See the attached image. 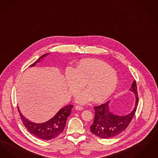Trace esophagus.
<instances>
[{
    "label": "esophagus",
    "instance_id": "34e87169",
    "mask_svg": "<svg viewBox=\"0 0 158 158\" xmlns=\"http://www.w3.org/2000/svg\"><path fill=\"white\" fill-rule=\"evenodd\" d=\"M75 109L77 110H82L83 109V107L80 106H76Z\"/></svg>",
    "mask_w": 158,
    "mask_h": 158
}]
</instances>
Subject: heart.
<instances>
[{"instance_id": "b5f03b06", "label": "heart", "mask_w": 158, "mask_h": 158, "mask_svg": "<svg viewBox=\"0 0 158 158\" xmlns=\"http://www.w3.org/2000/svg\"><path fill=\"white\" fill-rule=\"evenodd\" d=\"M65 81L72 95L85 84L86 89L76 96V102L81 104L92 100L94 102L105 100L114 93L118 84L114 70L106 63L97 60H83L77 63L75 68H67Z\"/></svg>"}]
</instances>
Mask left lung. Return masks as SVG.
<instances>
[{"label": "left lung", "instance_id": "1", "mask_svg": "<svg viewBox=\"0 0 158 158\" xmlns=\"http://www.w3.org/2000/svg\"><path fill=\"white\" fill-rule=\"evenodd\" d=\"M130 90L135 94L136 103L133 111L126 116L114 115L109 107L110 101L94 107L95 116L93 123L90 126L92 133L103 139H109L116 136L126 130L135 114L139 102L135 80L132 83Z\"/></svg>", "mask_w": 158, "mask_h": 158}]
</instances>
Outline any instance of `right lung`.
Masks as SVG:
<instances>
[{"mask_svg": "<svg viewBox=\"0 0 158 158\" xmlns=\"http://www.w3.org/2000/svg\"><path fill=\"white\" fill-rule=\"evenodd\" d=\"M47 54L42 55L29 67H34L36 63L40 62V60L42 57H44ZM73 107V105L72 104L65 106L59 110V111L51 119L42 123H36L28 120L23 116L18 107V110L19 111L21 120L27 131L39 139L49 140L57 137L63 131L65 126L67 119L70 115Z\"/></svg>", "mask_w": 158, "mask_h": 158, "instance_id": "add662e5", "label": "right lung"}]
</instances>
